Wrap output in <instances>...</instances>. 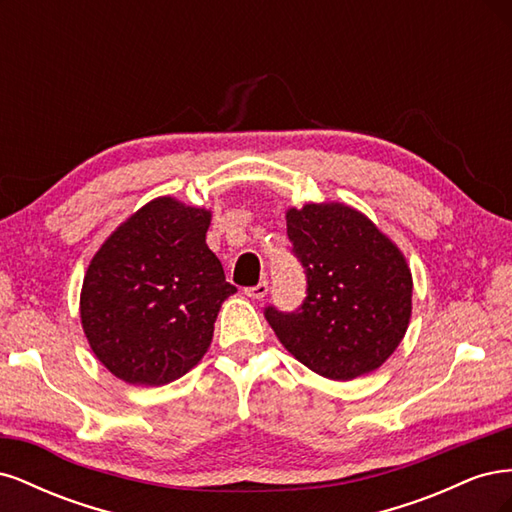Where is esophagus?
Wrapping results in <instances>:
<instances>
[{"mask_svg": "<svg viewBox=\"0 0 512 512\" xmlns=\"http://www.w3.org/2000/svg\"><path fill=\"white\" fill-rule=\"evenodd\" d=\"M267 292H269V282H260V284H256V286L245 288V294H247V297H252V299L267 297Z\"/></svg>", "mask_w": 512, "mask_h": 512, "instance_id": "obj_1", "label": "esophagus"}]
</instances>
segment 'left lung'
Returning <instances> with one entry per match:
<instances>
[{"instance_id":"1","label":"left lung","mask_w":512,"mask_h":512,"mask_svg":"<svg viewBox=\"0 0 512 512\" xmlns=\"http://www.w3.org/2000/svg\"><path fill=\"white\" fill-rule=\"evenodd\" d=\"M286 226L307 297L294 312L265 307L277 339L324 378L352 380L378 369L412 314L404 254L363 213L339 203L288 209Z\"/></svg>"}]
</instances>
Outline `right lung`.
<instances>
[{"label": "right lung", "instance_id": "right-lung-1", "mask_svg": "<svg viewBox=\"0 0 512 512\" xmlns=\"http://www.w3.org/2000/svg\"><path fill=\"white\" fill-rule=\"evenodd\" d=\"M211 211L162 196L138 209L91 258L81 322L98 361L128 384L162 386L203 359L237 288L207 247Z\"/></svg>", "mask_w": 512, "mask_h": 512}]
</instances>
